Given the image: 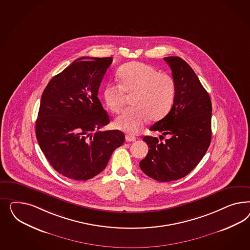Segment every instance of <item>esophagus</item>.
<instances>
[{
	"mask_svg": "<svg viewBox=\"0 0 250 250\" xmlns=\"http://www.w3.org/2000/svg\"><path fill=\"white\" fill-rule=\"evenodd\" d=\"M125 140H126L127 142H135L136 140V136L127 135V136H125Z\"/></svg>",
	"mask_w": 250,
	"mask_h": 250,
	"instance_id": "34e87169",
	"label": "esophagus"
}]
</instances>
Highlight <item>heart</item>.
<instances>
[{
    "instance_id": "heart-1",
    "label": "heart",
    "mask_w": 250,
    "mask_h": 250,
    "mask_svg": "<svg viewBox=\"0 0 250 250\" xmlns=\"http://www.w3.org/2000/svg\"><path fill=\"white\" fill-rule=\"evenodd\" d=\"M117 77L119 84H107L104 88L106 106L112 113L118 114L125 104V94H133L131 104L134 107L115 119L116 128L136 134L148 118H163L173 105L176 83L172 76L142 62H130L118 69Z\"/></svg>"
}]
</instances>
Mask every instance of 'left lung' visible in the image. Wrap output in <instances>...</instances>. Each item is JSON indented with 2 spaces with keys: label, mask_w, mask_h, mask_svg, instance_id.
<instances>
[{
  "label": "left lung",
  "mask_w": 250,
  "mask_h": 250,
  "mask_svg": "<svg viewBox=\"0 0 250 250\" xmlns=\"http://www.w3.org/2000/svg\"><path fill=\"white\" fill-rule=\"evenodd\" d=\"M176 83L174 103L169 113L149 130L167 136H144L149 149L139 163L145 174L158 182L182 179L198 165L212 138V103L193 69L179 57H167ZM160 139V138H159Z\"/></svg>",
  "instance_id": "1"
}]
</instances>
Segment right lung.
Segmentation results:
<instances>
[{
	"label": "right lung",
	"instance_id": "obj_1",
	"mask_svg": "<svg viewBox=\"0 0 250 250\" xmlns=\"http://www.w3.org/2000/svg\"><path fill=\"white\" fill-rule=\"evenodd\" d=\"M112 62L111 57L78 59L43 91L36 122L38 145L54 169L69 179L98 175L125 142L119 130L100 131L110 119L99 87Z\"/></svg>",
	"mask_w": 250,
	"mask_h": 250
}]
</instances>
